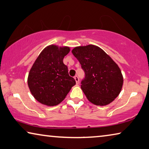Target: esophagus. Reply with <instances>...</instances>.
<instances>
[{"label": "esophagus", "mask_w": 149, "mask_h": 149, "mask_svg": "<svg viewBox=\"0 0 149 149\" xmlns=\"http://www.w3.org/2000/svg\"><path fill=\"white\" fill-rule=\"evenodd\" d=\"M74 80H75V81H76V83H77V84H79V77H78L77 76H75V77H74Z\"/></svg>", "instance_id": "esophagus-1"}]
</instances>
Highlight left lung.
Segmentation results:
<instances>
[{"label": "left lung", "mask_w": 149, "mask_h": 149, "mask_svg": "<svg viewBox=\"0 0 149 149\" xmlns=\"http://www.w3.org/2000/svg\"><path fill=\"white\" fill-rule=\"evenodd\" d=\"M72 52L86 74L81 89L91 103L105 106L119 95L123 76L117 64L103 50L94 45L76 47Z\"/></svg>", "instance_id": "obj_1"}]
</instances>
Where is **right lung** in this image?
I'll return each instance as SVG.
<instances>
[{"instance_id":"add662e5","label":"right lung","mask_w":149,"mask_h":149,"mask_svg":"<svg viewBox=\"0 0 149 149\" xmlns=\"http://www.w3.org/2000/svg\"><path fill=\"white\" fill-rule=\"evenodd\" d=\"M70 50L67 46L49 45L33 63L27 82L32 95L40 103L49 107L60 104L76 84L63 63Z\"/></svg>"}]
</instances>
